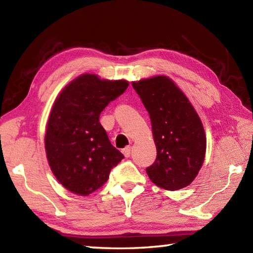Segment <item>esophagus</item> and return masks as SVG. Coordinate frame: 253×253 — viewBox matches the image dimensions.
<instances>
[{"instance_id": "esophagus-1", "label": "esophagus", "mask_w": 253, "mask_h": 253, "mask_svg": "<svg viewBox=\"0 0 253 253\" xmlns=\"http://www.w3.org/2000/svg\"><path fill=\"white\" fill-rule=\"evenodd\" d=\"M123 154L125 155V157H129L130 156V146H127L123 149Z\"/></svg>"}]
</instances>
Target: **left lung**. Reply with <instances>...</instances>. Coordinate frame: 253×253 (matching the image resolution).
<instances>
[{
    "label": "left lung",
    "mask_w": 253,
    "mask_h": 253,
    "mask_svg": "<svg viewBox=\"0 0 253 253\" xmlns=\"http://www.w3.org/2000/svg\"><path fill=\"white\" fill-rule=\"evenodd\" d=\"M152 122L157 156L146 169L151 181L169 191L193 182L202 168L207 138L202 123L186 96L168 77L132 83Z\"/></svg>",
    "instance_id": "8db88e82"
}]
</instances>
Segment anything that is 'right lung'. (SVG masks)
Returning a JSON list of instances; mask_svg holds the SVG:
<instances>
[{
  "label": "right lung",
  "instance_id": "obj_1",
  "mask_svg": "<svg viewBox=\"0 0 253 253\" xmlns=\"http://www.w3.org/2000/svg\"><path fill=\"white\" fill-rule=\"evenodd\" d=\"M127 87L125 80H101L85 74L55 99L45 131L46 157L54 176L72 193H92L124 158L111 145L99 116Z\"/></svg>",
  "mask_w": 253,
  "mask_h": 253
}]
</instances>
